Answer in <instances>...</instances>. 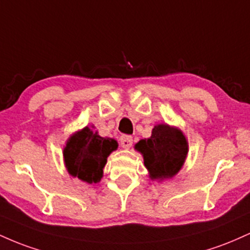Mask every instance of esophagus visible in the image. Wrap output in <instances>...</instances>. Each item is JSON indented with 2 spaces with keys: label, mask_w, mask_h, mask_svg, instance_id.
<instances>
[{
  "label": "esophagus",
  "mask_w": 250,
  "mask_h": 250,
  "mask_svg": "<svg viewBox=\"0 0 250 250\" xmlns=\"http://www.w3.org/2000/svg\"><path fill=\"white\" fill-rule=\"evenodd\" d=\"M120 143H121L123 148H130L131 145H133V137L129 136V135H123V136L120 137Z\"/></svg>",
  "instance_id": "34e87169"
}]
</instances>
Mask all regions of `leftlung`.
Here are the masks:
<instances>
[{
    "label": "left lung",
    "mask_w": 250,
    "mask_h": 250,
    "mask_svg": "<svg viewBox=\"0 0 250 250\" xmlns=\"http://www.w3.org/2000/svg\"><path fill=\"white\" fill-rule=\"evenodd\" d=\"M143 155L151 180L170 179L182 168L188 154V141L179 128L168 125H155L151 136L135 145Z\"/></svg>",
    "instance_id": "left-lung-1"
}]
</instances>
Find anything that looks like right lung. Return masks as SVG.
I'll use <instances>...</instances> for the list:
<instances>
[{"instance_id":"add662e5","label":"right lung","mask_w":250,"mask_h":250,"mask_svg":"<svg viewBox=\"0 0 250 250\" xmlns=\"http://www.w3.org/2000/svg\"><path fill=\"white\" fill-rule=\"evenodd\" d=\"M117 146L114 139L101 137L89 127L83 128L71 135L63 149L65 168L71 176L83 182H100L108 156Z\"/></svg>"}]
</instances>
